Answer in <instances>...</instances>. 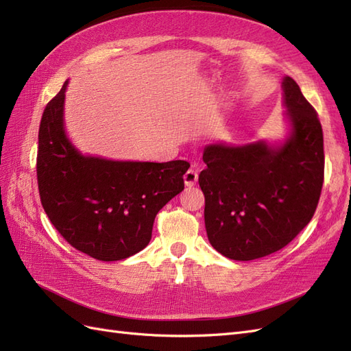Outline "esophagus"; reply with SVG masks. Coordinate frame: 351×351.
Returning a JSON list of instances; mask_svg holds the SVG:
<instances>
[{
	"mask_svg": "<svg viewBox=\"0 0 351 351\" xmlns=\"http://www.w3.org/2000/svg\"><path fill=\"white\" fill-rule=\"evenodd\" d=\"M197 179H199V173H197V170H194V169L186 170L185 175H184V182H185L186 186H190V188L195 185Z\"/></svg>",
	"mask_w": 351,
	"mask_h": 351,
	"instance_id": "34e87169",
	"label": "esophagus"
}]
</instances>
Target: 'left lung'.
<instances>
[{"instance_id": "left-lung-1", "label": "left lung", "mask_w": 351, "mask_h": 351, "mask_svg": "<svg viewBox=\"0 0 351 351\" xmlns=\"http://www.w3.org/2000/svg\"><path fill=\"white\" fill-rule=\"evenodd\" d=\"M291 133L280 145L204 148L199 184L210 245L236 261L285 247L311 221L320 199L325 154L317 112L291 77L283 80Z\"/></svg>"}]
</instances>
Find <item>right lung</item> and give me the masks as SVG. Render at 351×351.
Segmentation results:
<instances>
[{
	"label": "right lung",
	"mask_w": 351,
	"mask_h": 351,
	"mask_svg": "<svg viewBox=\"0 0 351 351\" xmlns=\"http://www.w3.org/2000/svg\"><path fill=\"white\" fill-rule=\"evenodd\" d=\"M66 86L47 104L40 124L41 204L71 246L99 261H120L149 243L156 215L184 190L190 163L82 156L64 129Z\"/></svg>",
	"instance_id": "add662e5"
}]
</instances>
